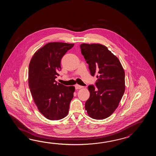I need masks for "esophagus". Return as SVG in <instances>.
Returning <instances> with one entry per match:
<instances>
[{"instance_id": "obj_1", "label": "esophagus", "mask_w": 156, "mask_h": 156, "mask_svg": "<svg viewBox=\"0 0 156 156\" xmlns=\"http://www.w3.org/2000/svg\"><path fill=\"white\" fill-rule=\"evenodd\" d=\"M75 88H76V89H81V88H83V86H81V85H78V84H76V85H75Z\"/></svg>"}]
</instances>
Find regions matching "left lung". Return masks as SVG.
<instances>
[{
  "mask_svg": "<svg viewBox=\"0 0 156 156\" xmlns=\"http://www.w3.org/2000/svg\"><path fill=\"white\" fill-rule=\"evenodd\" d=\"M91 75H97L95 87L88 86L89 98L85 103L87 114L95 119L110 116L119 105L125 91V73L119 59L101 44L80 45Z\"/></svg>",
  "mask_w": 156,
  "mask_h": 156,
  "instance_id": "left-lung-1",
  "label": "left lung"
}]
</instances>
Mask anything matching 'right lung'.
I'll return each instance as SVG.
<instances>
[{
	"label": "right lung",
	"mask_w": 156,
	"mask_h": 156,
	"mask_svg": "<svg viewBox=\"0 0 156 156\" xmlns=\"http://www.w3.org/2000/svg\"><path fill=\"white\" fill-rule=\"evenodd\" d=\"M74 44L50 42L37 51L30 61L28 83L38 109L47 119L60 120L67 116L75 91L74 86L57 83L61 60Z\"/></svg>",
	"instance_id": "add662e5"
}]
</instances>
